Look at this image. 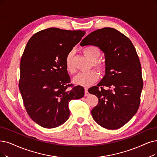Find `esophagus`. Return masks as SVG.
Listing matches in <instances>:
<instances>
[{"mask_svg": "<svg viewBox=\"0 0 157 157\" xmlns=\"http://www.w3.org/2000/svg\"><path fill=\"white\" fill-rule=\"evenodd\" d=\"M85 96H88L89 95V93H88V89L85 88V93H84Z\"/></svg>", "mask_w": 157, "mask_h": 157, "instance_id": "1", "label": "esophagus"}]
</instances>
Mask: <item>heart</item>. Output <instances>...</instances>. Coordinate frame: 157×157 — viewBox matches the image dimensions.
Listing matches in <instances>:
<instances>
[{
  "label": "heart",
  "mask_w": 157,
  "mask_h": 157,
  "mask_svg": "<svg viewBox=\"0 0 157 157\" xmlns=\"http://www.w3.org/2000/svg\"><path fill=\"white\" fill-rule=\"evenodd\" d=\"M82 52L87 58L92 61V66L100 73H103L105 70V64L102 60L98 59L100 57L101 52L100 49L95 46H88L83 48ZM66 70L70 73L75 72V67L73 64V52L69 53L66 57ZM98 78L97 72L94 70L86 73H80L73 78V82L78 86L88 87L95 82Z\"/></svg>",
  "instance_id": "1"
}]
</instances>
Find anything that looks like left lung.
Instances as JSON below:
<instances>
[{"label":"left lung","instance_id":"8db88e82","mask_svg":"<svg viewBox=\"0 0 157 157\" xmlns=\"http://www.w3.org/2000/svg\"><path fill=\"white\" fill-rule=\"evenodd\" d=\"M80 45L98 47L105 58V76L88 90L98 99L91 110L92 117L104 128H120L136 114L140 105L143 80L136 49L126 36L111 28L93 31Z\"/></svg>","mask_w":157,"mask_h":157}]
</instances>
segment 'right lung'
Returning <instances> with one entry per match:
<instances>
[{
    "label": "right lung",
    "instance_id": "add662e5",
    "mask_svg": "<svg viewBox=\"0 0 157 157\" xmlns=\"http://www.w3.org/2000/svg\"><path fill=\"white\" fill-rule=\"evenodd\" d=\"M84 35L82 30L49 28L35 33L25 48L18 87L28 115L43 128L63 124L70 115V100L84 95L83 87L70 83L66 67L67 55Z\"/></svg>",
    "mask_w": 157,
    "mask_h": 157
}]
</instances>
